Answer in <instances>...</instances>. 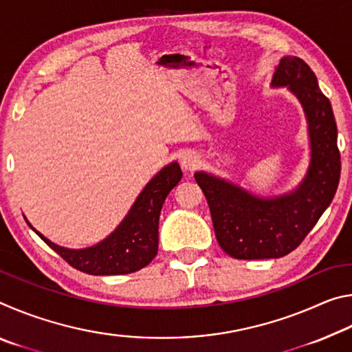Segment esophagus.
Here are the masks:
<instances>
[{
    "mask_svg": "<svg viewBox=\"0 0 352 352\" xmlns=\"http://www.w3.org/2000/svg\"><path fill=\"white\" fill-rule=\"evenodd\" d=\"M199 163H200V158H199V155L195 153V152L188 151V152H183L182 153L180 164H182V168L184 170H194L199 166Z\"/></svg>",
    "mask_w": 352,
    "mask_h": 352,
    "instance_id": "esophagus-1",
    "label": "esophagus"
}]
</instances>
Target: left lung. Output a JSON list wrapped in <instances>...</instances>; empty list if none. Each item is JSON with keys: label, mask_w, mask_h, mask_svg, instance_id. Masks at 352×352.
I'll return each instance as SVG.
<instances>
[{"label": "left lung", "mask_w": 352, "mask_h": 352, "mask_svg": "<svg viewBox=\"0 0 352 352\" xmlns=\"http://www.w3.org/2000/svg\"><path fill=\"white\" fill-rule=\"evenodd\" d=\"M272 87H287L305 110L311 160L300 184L261 197L205 170L194 174L210 205L219 245L234 259H276L294 252L331 205L340 180L336 118L314 71L300 57L285 56Z\"/></svg>", "instance_id": "obj_1"}]
</instances>
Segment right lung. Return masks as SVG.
<instances>
[{
    "label": "right lung",
    "instance_id": "obj_1",
    "mask_svg": "<svg viewBox=\"0 0 352 352\" xmlns=\"http://www.w3.org/2000/svg\"><path fill=\"white\" fill-rule=\"evenodd\" d=\"M180 164L172 162L155 175L141 190L127 216L115 231L87 248H67L51 242L28 225L50 245L57 254L88 275H127L141 270L158 252V222L166 197L182 180ZM26 219V217H25Z\"/></svg>",
    "mask_w": 352,
    "mask_h": 352
}]
</instances>
